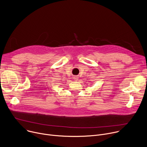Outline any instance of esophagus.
<instances>
[{
    "instance_id": "obj_1",
    "label": "esophagus",
    "mask_w": 147,
    "mask_h": 147,
    "mask_svg": "<svg viewBox=\"0 0 147 147\" xmlns=\"http://www.w3.org/2000/svg\"><path fill=\"white\" fill-rule=\"evenodd\" d=\"M73 78H74V80L75 81H77V80H78V77L77 76H74V77H73Z\"/></svg>"
}]
</instances>
